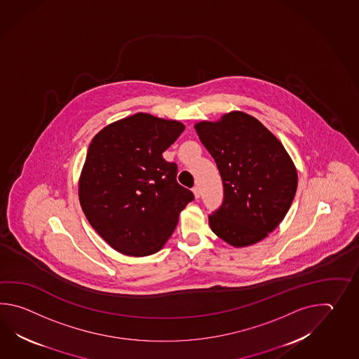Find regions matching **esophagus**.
Wrapping results in <instances>:
<instances>
[{
  "mask_svg": "<svg viewBox=\"0 0 359 359\" xmlns=\"http://www.w3.org/2000/svg\"><path fill=\"white\" fill-rule=\"evenodd\" d=\"M192 192H194V195H195V198H200V195H201V192H200V187L198 186H194L192 187Z\"/></svg>",
  "mask_w": 359,
  "mask_h": 359,
  "instance_id": "1",
  "label": "esophagus"
}]
</instances>
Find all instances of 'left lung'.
<instances>
[{"label":"left lung","mask_w":359,"mask_h":359,"mask_svg":"<svg viewBox=\"0 0 359 359\" xmlns=\"http://www.w3.org/2000/svg\"><path fill=\"white\" fill-rule=\"evenodd\" d=\"M223 182V203L209 215L214 233L227 244H255L283 222L298 187L290 155L275 135L243 111L218 122L195 124Z\"/></svg>","instance_id":"left-lung-1"}]
</instances>
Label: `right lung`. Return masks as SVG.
I'll list each match as a JSON object with an SVG mask.
<instances>
[{
  "label": "right lung",
  "instance_id": "add662e5",
  "mask_svg": "<svg viewBox=\"0 0 359 359\" xmlns=\"http://www.w3.org/2000/svg\"><path fill=\"white\" fill-rule=\"evenodd\" d=\"M184 130L182 123L137 113L92 138L79 178L86 218L116 252H159L194 194L177 182V164L161 154Z\"/></svg>",
  "mask_w": 359,
  "mask_h": 359
}]
</instances>
